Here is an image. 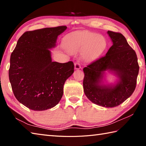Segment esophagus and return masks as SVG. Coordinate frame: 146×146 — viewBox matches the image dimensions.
<instances>
[{
  "label": "esophagus",
  "instance_id": "obj_1",
  "mask_svg": "<svg viewBox=\"0 0 146 146\" xmlns=\"http://www.w3.org/2000/svg\"><path fill=\"white\" fill-rule=\"evenodd\" d=\"M81 68L80 64L78 62H76L74 63V69L75 70H79Z\"/></svg>",
  "mask_w": 146,
  "mask_h": 146
}]
</instances>
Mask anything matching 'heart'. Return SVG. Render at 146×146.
<instances>
[{
	"label": "heart",
	"instance_id": "1",
	"mask_svg": "<svg viewBox=\"0 0 146 146\" xmlns=\"http://www.w3.org/2000/svg\"><path fill=\"white\" fill-rule=\"evenodd\" d=\"M106 46V40L100 34L83 31L68 35L64 40V46L71 53L83 52L86 61L94 59L103 52Z\"/></svg>",
	"mask_w": 146,
	"mask_h": 146
}]
</instances>
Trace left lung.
Returning <instances> with one entry per match:
<instances>
[{
  "label": "left lung",
  "mask_w": 146,
  "mask_h": 146,
  "mask_svg": "<svg viewBox=\"0 0 146 146\" xmlns=\"http://www.w3.org/2000/svg\"><path fill=\"white\" fill-rule=\"evenodd\" d=\"M113 45L106 55L83 68L84 92L94 104L105 108L119 106L135 88L139 73L137 58L126 38L119 33L108 31ZM108 73L117 77L114 82L106 79Z\"/></svg>",
  "instance_id": "8db88e82"
}]
</instances>
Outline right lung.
I'll list each match as a JSON object with an SVG mask.
<instances>
[{"label": "right lung", "mask_w": 146, "mask_h": 146, "mask_svg": "<svg viewBox=\"0 0 146 146\" xmlns=\"http://www.w3.org/2000/svg\"><path fill=\"white\" fill-rule=\"evenodd\" d=\"M66 29L60 26L26 32L11 54L9 76L12 91L30 110L44 111L58 104L64 84L74 72L72 62H52L50 51Z\"/></svg>", "instance_id": "add662e5"}]
</instances>
